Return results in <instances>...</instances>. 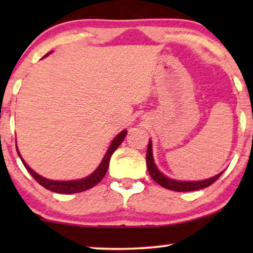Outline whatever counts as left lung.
Returning <instances> with one entry per match:
<instances>
[{"label": "left lung", "mask_w": 253, "mask_h": 253, "mask_svg": "<svg viewBox=\"0 0 253 253\" xmlns=\"http://www.w3.org/2000/svg\"><path fill=\"white\" fill-rule=\"evenodd\" d=\"M146 165L148 169V174L151 175V177L154 179L158 184L164 186L166 189L172 190V191L177 192H186V191H196V190H200L204 188H207L211 184H213L214 182L216 181L217 178L222 175V172H220L219 175L214 176L212 178L205 179V181H198V182H181V181H175V179L168 178L167 176L161 174L157 168V166L154 164L153 160V154H152V143L150 140L147 146V152H146Z\"/></svg>", "instance_id": "obj_1"}]
</instances>
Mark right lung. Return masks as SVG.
Segmentation results:
<instances>
[{"instance_id":"add662e5","label":"right lung","mask_w":253,"mask_h":253,"mask_svg":"<svg viewBox=\"0 0 253 253\" xmlns=\"http://www.w3.org/2000/svg\"><path fill=\"white\" fill-rule=\"evenodd\" d=\"M126 132L127 131L123 130L122 132L119 133L115 138H114L112 145L109 146L108 151H107V153L105 155V158H103V160L101 161V164H100L99 167L96 168V170L94 172H92V174L87 176L86 178L79 179V181H65L64 182V181H51V179L44 178V177H42V176L38 175L36 171H33L32 169H31L29 166L24 162L23 158L20 157V154L18 152V148H17V153H18L19 158L22 159L23 165L25 166L26 170L29 171L31 175H32V177L36 179V181L39 183L40 185H42L44 189L49 190V191L70 195V193H77V192H82V191H85V190L91 189L94 185L98 184V183L101 181L103 177H105L106 172H107V170H108L110 158H112V155L114 152H115L116 148L119 147L121 144H122L124 138H126Z\"/></svg>"}]
</instances>
